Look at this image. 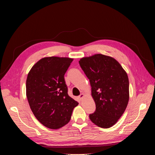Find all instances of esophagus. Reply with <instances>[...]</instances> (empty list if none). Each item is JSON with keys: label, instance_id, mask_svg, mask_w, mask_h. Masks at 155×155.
Instances as JSON below:
<instances>
[{"label": "esophagus", "instance_id": "1", "mask_svg": "<svg viewBox=\"0 0 155 155\" xmlns=\"http://www.w3.org/2000/svg\"><path fill=\"white\" fill-rule=\"evenodd\" d=\"M83 97H84V94H81L78 96L79 100H82Z\"/></svg>", "mask_w": 155, "mask_h": 155}]
</instances>
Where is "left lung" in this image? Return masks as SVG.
<instances>
[{"label": "left lung", "mask_w": 155, "mask_h": 155, "mask_svg": "<svg viewBox=\"0 0 155 155\" xmlns=\"http://www.w3.org/2000/svg\"><path fill=\"white\" fill-rule=\"evenodd\" d=\"M79 63L90 81L96 104V110L89 118L98 127L109 128L118 121L127 106V74L116 59L102 54L82 58Z\"/></svg>", "instance_id": "obj_1"}]
</instances>
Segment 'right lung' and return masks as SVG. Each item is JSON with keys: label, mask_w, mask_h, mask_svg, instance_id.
<instances>
[{"label": "right lung", "mask_w": 155, "mask_h": 155, "mask_svg": "<svg viewBox=\"0 0 155 155\" xmlns=\"http://www.w3.org/2000/svg\"><path fill=\"white\" fill-rule=\"evenodd\" d=\"M73 59L49 57L39 60L28 74L26 96L35 118L57 129L67 124L79 104L68 94L64 76Z\"/></svg>", "instance_id": "right-lung-1"}]
</instances>
